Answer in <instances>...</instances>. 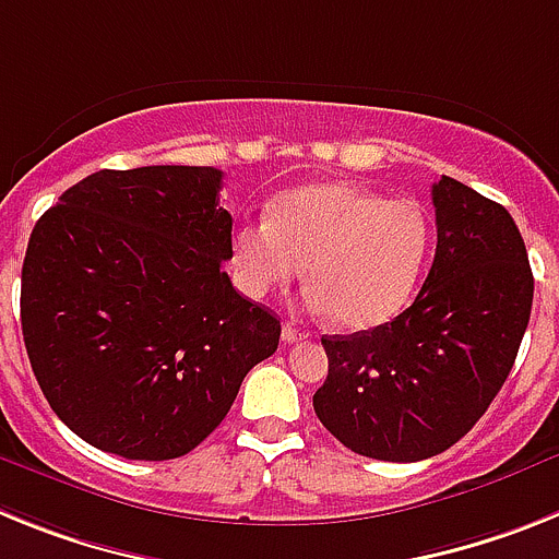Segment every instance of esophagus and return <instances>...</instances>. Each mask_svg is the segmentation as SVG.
<instances>
[{
	"label": "esophagus",
	"instance_id": "34e87169",
	"mask_svg": "<svg viewBox=\"0 0 559 559\" xmlns=\"http://www.w3.org/2000/svg\"><path fill=\"white\" fill-rule=\"evenodd\" d=\"M305 338H308V333H305V330H296L294 324H285V328H283L285 344H296V341H305Z\"/></svg>",
	"mask_w": 559,
	"mask_h": 559
}]
</instances>
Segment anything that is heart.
I'll list each match as a JSON object with an SVG mask.
<instances>
[{"label":"heart","mask_w":559,"mask_h":559,"mask_svg":"<svg viewBox=\"0 0 559 559\" xmlns=\"http://www.w3.org/2000/svg\"><path fill=\"white\" fill-rule=\"evenodd\" d=\"M431 246V221L414 201L322 181L283 192L271 218L237 226L231 260L254 299L296 283L308 265L305 305L341 328L369 330L406 308Z\"/></svg>","instance_id":"1"}]
</instances>
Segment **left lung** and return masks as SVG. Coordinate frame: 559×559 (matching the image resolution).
I'll use <instances>...</instances> for the list:
<instances>
[{
    "label": "left lung",
    "instance_id": "left-lung-1",
    "mask_svg": "<svg viewBox=\"0 0 559 559\" xmlns=\"http://www.w3.org/2000/svg\"><path fill=\"white\" fill-rule=\"evenodd\" d=\"M437 254L412 308L353 335H324L316 417L341 445L419 462L471 431L515 364L532 313L530 257L501 204L442 176L431 190Z\"/></svg>",
    "mask_w": 559,
    "mask_h": 559
}]
</instances>
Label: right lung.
<instances>
[{"mask_svg": "<svg viewBox=\"0 0 559 559\" xmlns=\"http://www.w3.org/2000/svg\"><path fill=\"white\" fill-rule=\"evenodd\" d=\"M215 167L100 170L38 218L22 335L44 397L106 453L165 462L201 445L280 322L231 288Z\"/></svg>", "mask_w": 559, "mask_h": 559, "instance_id": "add662e5", "label": "right lung"}]
</instances>
